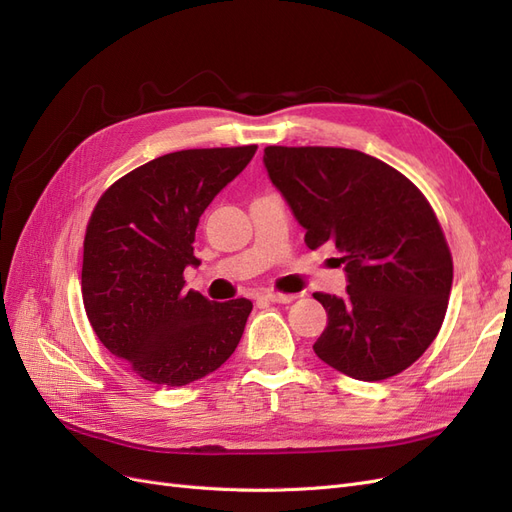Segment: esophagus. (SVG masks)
Returning <instances> with one entry per match:
<instances>
[{
    "instance_id": "obj_1",
    "label": "esophagus",
    "mask_w": 512,
    "mask_h": 512,
    "mask_svg": "<svg viewBox=\"0 0 512 512\" xmlns=\"http://www.w3.org/2000/svg\"><path fill=\"white\" fill-rule=\"evenodd\" d=\"M262 299L265 301H271V303H292L294 299H297V294H286V292H277V290H265L260 294Z\"/></svg>"
}]
</instances>
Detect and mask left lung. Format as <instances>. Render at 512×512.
<instances>
[{"instance_id": "8db88e82", "label": "left lung", "mask_w": 512, "mask_h": 512, "mask_svg": "<svg viewBox=\"0 0 512 512\" xmlns=\"http://www.w3.org/2000/svg\"><path fill=\"white\" fill-rule=\"evenodd\" d=\"M265 166L309 250L329 243L348 273L346 297L314 292L329 324L314 352L342 374H401L436 339L453 256L425 194L393 166L344 147H265Z\"/></svg>"}]
</instances>
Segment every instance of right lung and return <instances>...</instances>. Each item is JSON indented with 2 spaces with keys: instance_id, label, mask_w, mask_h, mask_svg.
I'll use <instances>...</instances> for the list:
<instances>
[{
  "instance_id": "obj_1",
  "label": "right lung",
  "mask_w": 512,
  "mask_h": 512,
  "mask_svg": "<svg viewBox=\"0 0 512 512\" xmlns=\"http://www.w3.org/2000/svg\"><path fill=\"white\" fill-rule=\"evenodd\" d=\"M256 145L183 149L130 170L91 211L81 290L104 348L151 384L205 378L235 352L250 299L185 290L198 218L250 164Z\"/></svg>"
}]
</instances>
